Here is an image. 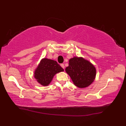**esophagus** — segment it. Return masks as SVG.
Masks as SVG:
<instances>
[{"instance_id":"34e87169","label":"esophagus","mask_w":126,"mask_h":126,"mask_svg":"<svg viewBox=\"0 0 126 126\" xmlns=\"http://www.w3.org/2000/svg\"><path fill=\"white\" fill-rule=\"evenodd\" d=\"M61 66H62V68L64 69L65 66H64V64H61Z\"/></svg>"}]
</instances>
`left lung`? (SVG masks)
<instances>
[{"label": "left lung", "mask_w": 126, "mask_h": 126, "mask_svg": "<svg viewBox=\"0 0 126 126\" xmlns=\"http://www.w3.org/2000/svg\"><path fill=\"white\" fill-rule=\"evenodd\" d=\"M69 62L65 71L76 86L85 88L94 81L96 69L89 61L82 57H75L69 60Z\"/></svg>", "instance_id": "1"}]
</instances>
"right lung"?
Masks as SVG:
<instances>
[{
    "instance_id": "add662e5",
    "label": "right lung",
    "mask_w": 126,
    "mask_h": 126,
    "mask_svg": "<svg viewBox=\"0 0 126 126\" xmlns=\"http://www.w3.org/2000/svg\"><path fill=\"white\" fill-rule=\"evenodd\" d=\"M63 71L56 61L43 58L34 71V77L41 85L47 86L51 82L55 74Z\"/></svg>"
}]
</instances>
